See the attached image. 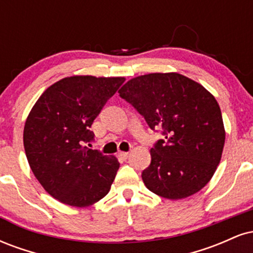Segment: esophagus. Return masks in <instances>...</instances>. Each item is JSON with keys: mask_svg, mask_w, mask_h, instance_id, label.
Listing matches in <instances>:
<instances>
[{"mask_svg": "<svg viewBox=\"0 0 253 253\" xmlns=\"http://www.w3.org/2000/svg\"><path fill=\"white\" fill-rule=\"evenodd\" d=\"M119 156H120L123 159H127L129 157V152H120V155Z\"/></svg>", "mask_w": 253, "mask_h": 253, "instance_id": "1", "label": "esophagus"}]
</instances>
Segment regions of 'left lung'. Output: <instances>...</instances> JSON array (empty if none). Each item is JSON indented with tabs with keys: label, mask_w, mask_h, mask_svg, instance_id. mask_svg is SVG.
<instances>
[{
	"label": "left lung",
	"mask_w": 253,
	"mask_h": 253,
	"mask_svg": "<svg viewBox=\"0 0 253 253\" xmlns=\"http://www.w3.org/2000/svg\"><path fill=\"white\" fill-rule=\"evenodd\" d=\"M119 94L151 129L162 128L164 135L151 149V164L141 173L147 189L169 200L201 190L215 172L225 144L215 97L176 72L132 78Z\"/></svg>",
	"instance_id": "8db88e82"
}]
</instances>
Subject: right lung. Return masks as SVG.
I'll return each instance as SVG.
<instances>
[{
    "label": "right lung",
    "mask_w": 253,
    "mask_h": 253,
    "mask_svg": "<svg viewBox=\"0 0 253 253\" xmlns=\"http://www.w3.org/2000/svg\"><path fill=\"white\" fill-rule=\"evenodd\" d=\"M124 77L72 76L52 84L32 108L24 146L34 176L58 201L88 207L108 194L120 163L85 146L91 125Z\"/></svg>",
    "instance_id": "right-lung-1"
}]
</instances>
